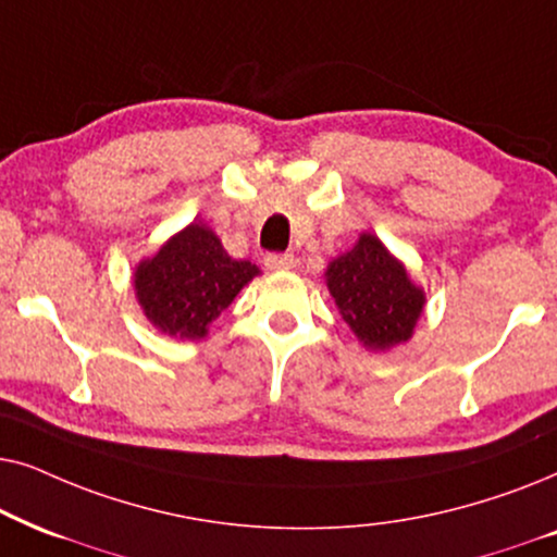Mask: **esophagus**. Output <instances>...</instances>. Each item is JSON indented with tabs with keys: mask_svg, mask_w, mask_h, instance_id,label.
<instances>
[{
	"mask_svg": "<svg viewBox=\"0 0 557 557\" xmlns=\"http://www.w3.org/2000/svg\"><path fill=\"white\" fill-rule=\"evenodd\" d=\"M264 264H267V270H274V272L293 270L295 257L293 255H267L264 257Z\"/></svg>",
	"mask_w": 557,
	"mask_h": 557,
	"instance_id": "obj_1",
	"label": "esophagus"
}]
</instances>
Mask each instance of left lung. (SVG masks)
<instances>
[{
  "label": "left lung",
  "instance_id": "1",
  "mask_svg": "<svg viewBox=\"0 0 557 557\" xmlns=\"http://www.w3.org/2000/svg\"><path fill=\"white\" fill-rule=\"evenodd\" d=\"M325 285L348 329L372 351L405 344L425 306V293L374 234H361L351 251L333 259Z\"/></svg>",
  "mask_w": 557,
  "mask_h": 557
}]
</instances>
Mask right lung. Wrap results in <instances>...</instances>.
Here are the masks:
<instances>
[{"mask_svg":"<svg viewBox=\"0 0 557 557\" xmlns=\"http://www.w3.org/2000/svg\"><path fill=\"white\" fill-rule=\"evenodd\" d=\"M257 274V264L228 257L219 236L193 221L137 264L135 293L154 329L196 341Z\"/></svg>","mask_w":557,"mask_h":557,"instance_id":"right-lung-1","label":"right lung"}]
</instances>
